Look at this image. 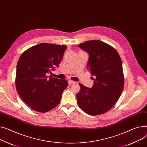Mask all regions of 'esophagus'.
Segmentation results:
<instances>
[{"label":"esophagus","instance_id":"34e87169","mask_svg":"<svg viewBox=\"0 0 147 147\" xmlns=\"http://www.w3.org/2000/svg\"><path fill=\"white\" fill-rule=\"evenodd\" d=\"M76 82L71 80H68V84H75Z\"/></svg>","mask_w":147,"mask_h":147}]
</instances>
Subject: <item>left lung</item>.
I'll return each mask as SVG.
<instances>
[{
    "instance_id": "1",
    "label": "left lung",
    "mask_w": 147,
    "mask_h": 147,
    "mask_svg": "<svg viewBox=\"0 0 147 147\" xmlns=\"http://www.w3.org/2000/svg\"><path fill=\"white\" fill-rule=\"evenodd\" d=\"M79 47L89 54L87 67L95 79L92 77V89L79 84L77 103L86 113L99 115L109 111L121 95L124 87L122 62L115 49L103 41H87Z\"/></svg>"
}]
</instances>
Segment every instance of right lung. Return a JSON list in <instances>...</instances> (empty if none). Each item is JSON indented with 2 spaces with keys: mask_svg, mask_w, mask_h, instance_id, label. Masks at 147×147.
<instances>
[{
  "mask_svg": "<svg viewBox=\"0 0 147 147\" xmlns=\"http://www.w3.org/2000/svg\"><path fill=\"white\" fill-rule=\"evenodd\" d=\"M66 45L41 43L25 51L18 60L15 84L22 100L39 112H47L59 104L66 80L48 77L61 62Z\"/></svg>",
  "mask_w": 147,
  "mask_h": 147,
  "instance_id": "right-lung-1",
  "label": "right lung"
}]
</instances>
